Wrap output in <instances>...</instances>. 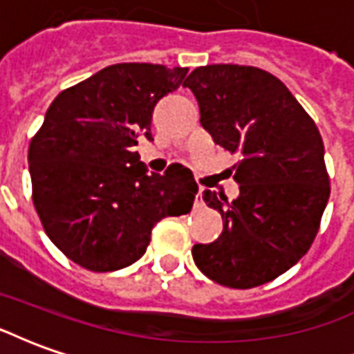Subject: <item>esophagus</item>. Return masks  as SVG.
<instances>
[{
  "instance_id": "34e87169",
  "label": "esophagus",
  "mask_w": 354,
  "mask_h": 354,
  "mask_svg": "<svg viewBox=\"0 0 354 354\" xmlns=\"http://www.w3.org/2000/svg\"><path fill=\"white\" fill-rule=\"evenodd\" d=\"M205 203H203V187L199 189V193H197V199H195V207H203Z\"/></svg>"
}]
</instances>
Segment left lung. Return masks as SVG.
Listing matches in <instances>:
<instances>
[{
    "instance_id": "left-lung-1",
    "label": "left lung",
    "mask_w": 354,
    "mask_h": 354,
    "mask_svg": "<svg viewBox=\"0 0 354 354\" xmlns=\"http://www.w3.org/2000/svg\"><path fill=\"white\" fill-rule=\"evenodd\" d=\"M184 87L216 144L241 155L237 199L203 193L222 214L223 231L193 246L195 266L230 288L266 284L296 266L319 233L330 197L319 129L286 85L260 68L203 66Z\"/></svg>"
}]
</instances>
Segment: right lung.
Listing matches in <instances>:
<instances>
[{"label":"right lung","mask_w":354,"mask_h":354,"mask_svg":"<svg viewBox=\"0 0 354 354\" xmlns=\"http://www.w3.org/2000/svg\"><path fill=\"white\" fill-rule=\"evenodd\" d=\"M187 68L113 64L53 100L28 149L34 205L53 245L88 271H117L146 252L153 225L187 214L199 185L184 165L147 174L138 140L155 104Z\"/></svg>","instance_id":"right-lung-1"}]
</instances>
